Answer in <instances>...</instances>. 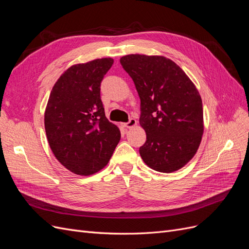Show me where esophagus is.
I'll list each match as a JSON object with an SVG mask.
<instances>
[{"label":"esophagus","mask_w":249,"mask_h":249,"mask_svg":"<svg viewBox=\"0 0 249 249\" xmlns=\"http://www.w3.org/2000/svg\"><path fill=\"white\" fill-rule=\"evenodd\" d=\"M136 124H137L136 119L131 118V119H130L129 122H127V123H125V124H123V126H124V127H127V129H130V127H133V126L136 125Z\"/></svg>","instance_id":"1"}]
</instances>
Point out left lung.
Masks as SVG:
<instances>
[{
    "label": "left lung",
    "mask_w": 249,
    "mask_h": 249,
    "mask_svg": "<svg viewBox=\"0 0 249 249\" xmlns=\"http://www.w3.org/2000/svg\"><path fill=\"white\" fill-rule=\"evenodd\" d=\"M120 64L140 97L139 123L146 133L142 160L152 169L172 172L189 162L203 133L202 103L184 71L163 56L127 55Z\"/></svg>",
    "instance_id": "8db88e82"
}]
</instances>
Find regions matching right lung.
Segmentation results:
<instances>
[{
  "instance_id": "obj_1",
  "label": "right lung",
  "mask_w": 249,
  "mask_h": 249,
  "mask_svg": "<svg viewBox=\"0 0 249 249\" xmlns=\"http://www.w3.org/2000/svg\"><path fill=\"white\" fill-rule=\"evenodd\" d=\"M113 64L102 58L70 67L53 87L44 113L49 144L65 168L90 176L108 164L120 140L105 115L101 83Z\"/></svg>"
}]
</instances>
